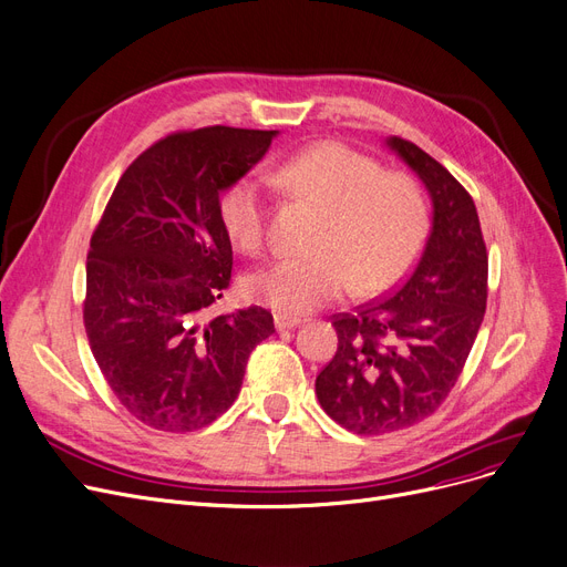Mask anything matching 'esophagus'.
Returning a JSON list of instances; mask_svg holds the SVG:
<instances>
[{
  "mask_svg": "<svg viewBox=\"0 0 567 567\" xmlns=\"http://www.w3.org/2000/svg\"><path fill=\"white\" fill-rule=\"evenodd\" d=\"M301 324V319L297 317H287V315H276V329L278 331H291Z\"/></svg>",
  "mask_w": 567,
  "mask_h": 567,
  "instance_id": "34e87169",
  "label": "esophagus"
}]
</instances>
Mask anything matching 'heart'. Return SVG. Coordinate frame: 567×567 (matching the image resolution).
I'll return each mask as SVG.
<instances>
[{
	"mask_svg": "<svg viewBox=\"0 0 567 567\" xmlns=\"http://www.w3.org/2000/svg\"><path fill=\"white\" fill-rule=\"evenodd\" d=\"M291 192L308 196L324 219L315 252L270 261L248 278V293L280 315H308L344 297L375 293L399 280L426 238L422 192L403 174L382 168L352 147L322 143L280 168ZM268 199L257 174H245L219 196V225L240 252H257L266 236Z\"/></svg>",
	"mask_w": 567,
	"mask_h": 567,
	"instance_id": "b5f03b06",
	"label": "heart"
}]
</instances>
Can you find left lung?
<instances>
[{"instance_id": "obj_1", "label": "left lung", "mask_w": 567, "mask_h": 567, "mask_svg": "<svg viewBox=\"0 0 567 567\" xmlns=\"http://www.w3.org/2000/svg\"><path fill=\"white\" fill-rule=\"evenodd\" d=\"M384 145L420 178L433 210L410 278L391 297L333 319L338 352L315 391L331 420L359 435L401 431L433 414L486 310L488 259L471 194L414 143L389 136Z\"/></svg>"}]
</instances>
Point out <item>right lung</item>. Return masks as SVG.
Instances as JSON below:
<instances>
[{
	"label": "right lung",
	"mask_w": 567,
	"mask_h": 567,
	"mask_svg": "<svg viewBox=\"0 0 567 567\" xmlns=\"http://www.w3.org/2000/svg\"><path fill=\"white\" fill-rule=\"evenodd\" d=\"M280 132L171 134L117 181L87 252L83 322L109 386L145 426L204 429L236 401L245 363L276 331L245 308L208 317L231 280L219 196Z\"/></svg>",
	"instance_id": "obj_1"
}]
</instances>
